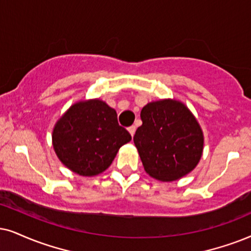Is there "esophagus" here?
Returning <instances> with one entry per match:
<instances>
[{
    "mask_svg": "<svg viewBox=\"0 0 251 251\" xmlns=\"http://www.w3.org/2000/svg\"><path fill=\"white\" fill-rule=\"evenodd\" d=\"M135 129H136V127H135V126H134V125L129 126V127H128V132H129V133H131V135H132V136L135 134Z\"/></svg>",
    "mask_w": 251,
    "mask_h": 251,
    "instance_id": "obj_1",
    "label": "esophagus"
}]
</instances>
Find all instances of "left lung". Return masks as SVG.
I'll use <instances>...</instances> for the list:
<instances>
[{
  "instance_id": "1",
  "label": "left lung",
  "mask_w": 251,
  "mask_h": 251,
  "mask_svg": "<svg viewBox=\"0 0 251 251\" xmlns=\"http://www.w3.org/2000/svg\"><path fill=\"white\" fill-rule=\"evenodd\" d=\"M134 145L146 173L161 182L182 178L201 161L204 135L185 104L161 100L142 107Z\"/></svg>"
}]
</instances>
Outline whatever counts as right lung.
Returning a JSON list of instances; mask_svg holds the SVG:
<instances>
[{"mask_svg": "<svg viewBox=\"0 0 251 251\" xmlns=\"http://www.w3.org/2000/svg\"><path fill=\"white\" fill-rule=\"evenodd\" d=\"M131 139L118 124L116 110L100 100L73 104L52 133L59 160L73 173L88 177L105 171L119 148Z\"/></svg>", "mask_w": 251, "mask_h": 251, "instance_id": "right-lung-1", "label": "right lung"}]
</instances>
